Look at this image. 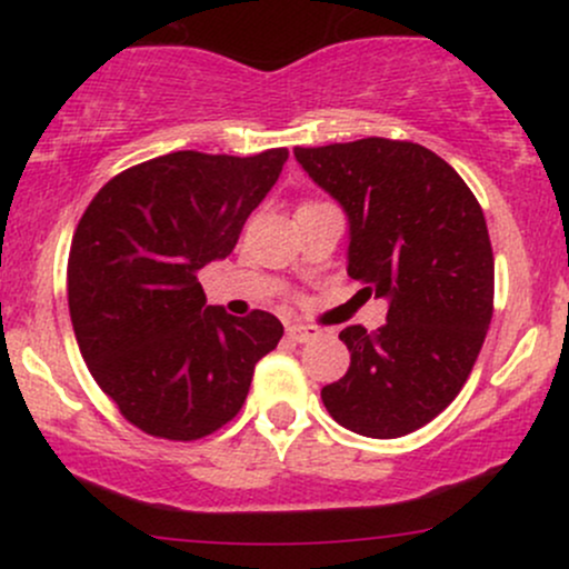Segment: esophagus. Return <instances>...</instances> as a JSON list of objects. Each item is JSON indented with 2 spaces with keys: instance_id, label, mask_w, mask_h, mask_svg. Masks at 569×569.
I'll use <instances>...</instances> for the list:
<instances>
[{
  "instance_id": "1",
  "label": "esophagus",
  "mask_w": 569,
  "mask_h": 569,
  "mask_svg": "<svg viewBox=\"0 0 569 569\" xmlns=\"http://www.w3.org/2000/svg\"><path fill=\"white\" fill-rule=\"evenodd\" d=\"M286 331H289V337L293 339V342H310V339H316L318 335H321V329H316V326H307V323H291Z\"/></svg>"
}]
</instances>
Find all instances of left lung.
Returning a JSON list of instances; mask_svg holds the SVG:
<instances>
[{
	"mask_svg": "<svg viewBox=\"0 0 569 569\" xmlns=\"http://www.w3.org/2000/svg\"><path fill=\"white\" fill-rule=\"evenodd\" d=\"M293 158L348 213V276L390 302L377 331H339L350 369L321 390L323 407L352 433L407 436L455 401L485 345L495 299L485 211L420 143L371 136Z\"/></svg>",
	"mask_w": 569,
	"mask_h": 569,
	"instance_id": "8db88e82",
	"label": "left lung"
}]
</instances>
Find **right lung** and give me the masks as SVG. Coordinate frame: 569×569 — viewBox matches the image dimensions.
<instances>
[{
    "instance_id": "1",
    "label": "right lung",
    "mask_w": 569,
    "mask_h": 569,
    "mask_svg": "<svg viewBox=\"0 0 569 569\" xmlns=\"http://www.w3.org/2000/svg\"><path fill=\"white\" fill-rule=\"evenodd\" d=\"M286 160L289 149H184L117 173L84 208L67 267L71 326L98 388L143 433L194 441L227 426L283 337L272 312L206 305L198 270L230 257Z\"/></svg>"
}]
</instances>
